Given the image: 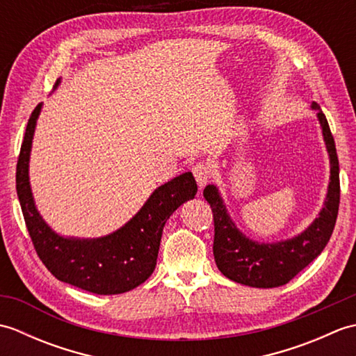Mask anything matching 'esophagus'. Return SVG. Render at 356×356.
Returning <instances> with one entry per match:
<instances>
[{
  "mask_svg": "<svg viewBox=\"0 0 356 356\" xmlns=\"http://www.w3.org/2000/svg\"><path fill=\"white\" fill-rule=\"evenodd\" d=\"M193 174H194L195 180H197V185L200 188H203L208 184V180L211 177V166L208 163L199 162L197 165L193 166Z\"/></svg>",
  "mask_w": 356,
  "mask_h": 356,
  "instance_id": "obj_1",
  "label": "esophagus"
}]
</instances>
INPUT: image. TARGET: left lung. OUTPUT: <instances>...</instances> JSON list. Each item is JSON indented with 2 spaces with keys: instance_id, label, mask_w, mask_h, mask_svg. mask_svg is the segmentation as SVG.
<instances>
[{
  "instance_id": "1",
  "label": "left lung",
  "mask_w": 356,
  "mask_h": 356,
  "mask_svg": "<svg viewBox=\"0 0 356 356\" xmlns=\"http://www.w3.org/2000/svg\"><path fill=\"white\" fill-rule=\"evenodd\" d=\"M311 108L316 111L329 153L330 182L323 209L303 232L277 243H259L234 225L216 185H208L203 190V197L209 203L214 217V260L218 270L232 282L264 289L289 283L321 254L334 232L339 207V165L335 140L320 105L312 102Z\"/></svg>"
}]
</instances>
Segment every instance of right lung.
<instances>
[{
  "label": "right lung",
  "mask_w": 356,
  "mask_h": 356,
  "mask_svg": "<svg viewBox=\"0 0 356 356\" xmlns=\"http://www.w3.org/2000/svg\"><path fill=\"white\" fill-rule=\"evenodd\" d=\"M41 107L42 104H38L29 119L17 165L19 205L38 257L58 280L79 289L97 295H116L134 289L153 274L166 220L197 193L193 172L180 174L156 188L138 214L108 236H59L38 213L29 180L30 151Z\"/></svg>",
  "instance_id": "1"
}]
</instances>
